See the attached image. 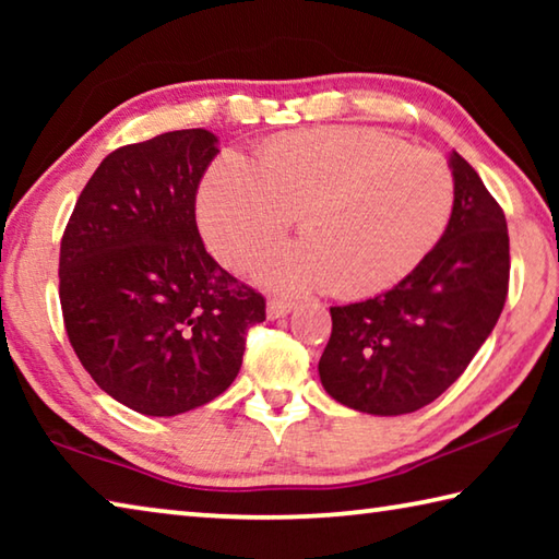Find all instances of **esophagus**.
<instances>
[{"label": "esophagus", "mask_w": 559, "mask_h": 559, "mask_svg": "<svg viewBox=\"0 0 559 559\" xmlns=\"http://www.w3.org/2000/svg\"><path fill=\"white\" fill-rule=\"evenodd\" d=\"M293 306H296V302L288 300V298H269L266 313H269V318H283V316L290 313Z\"/></svg>", "instance_id": "obj_1"}]
</instances>
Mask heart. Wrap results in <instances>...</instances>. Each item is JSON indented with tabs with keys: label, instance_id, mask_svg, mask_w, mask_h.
<instances>
[{
	"label": "heart",
	"instance_id": "b5f03b06",
	"mask_svg": "<svg viewBox=\"0 0 559 559\" xmlns=\"http://www.w3.org/2000/svg\"><path fill=\"white\" fill-rule=\"evenodd\" d=\"M453 210L439 153L367 128L293 132L263 145L259 175L226 155L200 187V224L216 259L243 269L300 214L306 241L261 266L278 290L359 298L392 288L437 246Z\"/></svg>",
	"mask_w": 559,
	"mask_h": 559
}]
</instances>
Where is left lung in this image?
Segmentation results:
<instances>
[{"label":"left lung","instance_id":"8db88e82","mask_svg":"<svg viewBox=\"0 0 559 559\" xmlns=\"http://www.w3.org/2000/svg\"><path fill=\"white\" fill-rule=\"evenodd\" d=\"M451 173L449 226L419 266L392 290L330 308L333 333L318 372L349 409L396 416L431 404L463 374L506 306V214L459 153Z\"/></svg>","mask_w":559,"mask_h":559}]
</instances>
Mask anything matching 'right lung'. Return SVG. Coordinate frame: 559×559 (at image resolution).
<instances>
[{"label": "right lung", "mask_w": 559, "mask_h": 559, "mask_svg": "<svg viewBox=\"0 0 559 559\" xmlns=\"http://www.w3.org/2000/svg\"><path fill=\"white\" fill-rule=\"evenodd\" d=\"M216 153L202 128L112 150L63 229L59 298L73 353L103 392L147 416L219 396L249 328L266 320V298L224 271L197 229V189Z\"/></svg>", "instance_id": "add662e5"}]
</instances>
